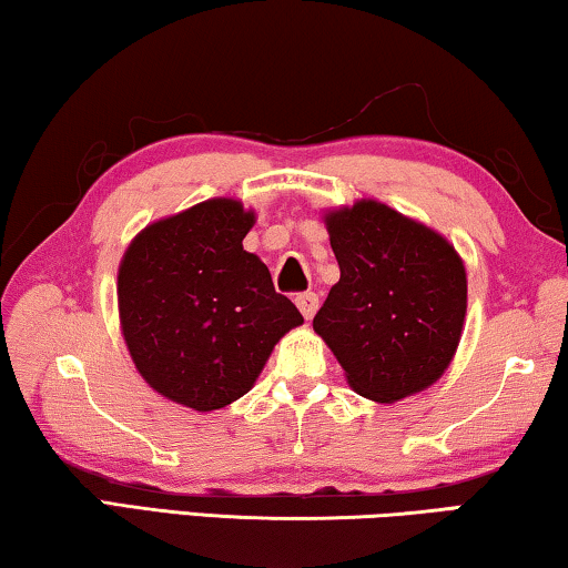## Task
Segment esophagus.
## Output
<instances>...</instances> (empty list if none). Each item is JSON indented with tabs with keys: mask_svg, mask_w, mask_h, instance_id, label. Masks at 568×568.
Here are the masks:
<instances>
[{
	"mask_svg": "<svg viewBox=\"0 0 568 568\" xmlns=\"http://www.w3.org/2000/svg\"><path fill=\"white\" fill-rule=\"evenodd\" d=\"M295 306H298V311L303 313V318L311 321L313 313H316V308H318V295L316 293L295 295Z\"/></svg>",
	"mask_w": 568,
	"mask_h": 568,
	"instance_id": "1",
	"label": "esophagus"
}]
</instances>
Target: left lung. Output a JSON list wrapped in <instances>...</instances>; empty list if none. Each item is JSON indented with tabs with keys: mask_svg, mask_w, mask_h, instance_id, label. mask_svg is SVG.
I'll return each instance as SVG.
<instances>
[{
	"mask_svg": "<svg viewBox=\"0 0 568 568\" xmlns=\"http://www.w3.org/2000/svg\"><path fill=\"white\" fill-rule=\"evenodd\" d=\"M324 224L342 275L313 332L369 400L426 390L452 365L467 316V270L454 244L372 199L326 211Z\"/></svg>",
	"mask_w": 568,
	"mask_h": 568,
	"instance_id": "8db88e82",
	"label": "left lung"
}]
</instances>
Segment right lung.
I'll use <instances>...</instances> for the list:
<instances>
[{
  "instance_id": "obj_1",
  "label": "right lung",
  "mask_w": 568,
  "mask_h": 568,
  "mask_svg": "<svg viewBox=\"0 0 568 568\" xmlns=\"http://www.w3.org/2000/svg\"><path fill=\"white\" fill-rule=\"evenodd\" d=\"M252 224L242 201L196 203L148 224L116 275L134 367L152 390L199 413L250 393L273 346L303 324L265 262L242 247Z\"/></svg>"
}]
</instances>
